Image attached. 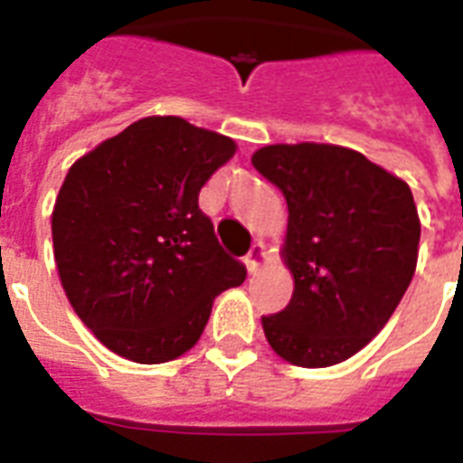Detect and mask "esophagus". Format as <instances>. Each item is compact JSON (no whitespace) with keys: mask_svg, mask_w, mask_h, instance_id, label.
<instances>
[{"mask_svg":"<svg viewBox=\"0 0 463 463\" xmlns=\"http://www.w3.org/2000/svg\"><path fill=\"white\" fill-rule=\"evenodd\" d=\"M264 261H267V252H264V245L261 242H254L252 250L245 254V267L250 274H257L261 267H264Z\"/></svg>","mask_w":463,"mask_h":463,"instance_id":"1","label":"esophagus"}]
</instances>
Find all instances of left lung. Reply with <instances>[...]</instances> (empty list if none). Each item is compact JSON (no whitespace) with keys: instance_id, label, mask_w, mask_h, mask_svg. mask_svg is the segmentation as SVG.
Wrapping results in <instances>:
<instances>
[{"instance_id":"left-lung-1","label":"left lung","mask_w":463,"mask_h":463,"mask_svg":"<svg viewBox=\"0 0 463 463\" xmlns=\"http://www.w3.org/2000/svg\"><path fill=\"white\" fill-rule=\"evenodd\" d=\"M252 165L286 196L283 260L296 281L286 309L261 317L267 341L293 365L344 363L380 334L416 271L409 184L331 144L264 146Z\"/></svg>"}]
</instances>
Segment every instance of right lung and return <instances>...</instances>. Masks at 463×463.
<instances>
[{
  "label": "right lung",
  "mask_w": 463,
  "mask_h": 463,
  "mask_svg": "<svg viewBox=\"0 0 463 463\" xmlns=\"http://www.w3.org/2000/svg\"><path fill=\"white\" fill-rule=\"evenodd\" d=\"M235 141L182 118H144L69 167L52 211L54 261L74 312L122 358L189 351L218 293L247 269L218 245L199 192Z\"/></svg>",
  "instance_id": "right-lung-1"
}]
</instances>
